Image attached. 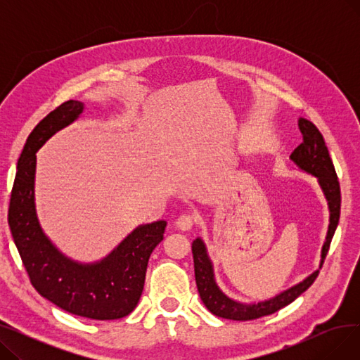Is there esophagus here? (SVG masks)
Listing matches in <instances>:
<instances>
[{"instance_id": "34e87169", "label": "esophagus", "mask_w": 360, "mask_h": 360, "mask_svg": "<svg viewBox=\"0 0 360 360\" xmlns=\"http://www.w3.org/2000/svg\"><path fill=\"white\" fill-rule=\"evenodd\" d=\"M195 223V217L194 214H190V213H185V214H181L176 220V228L179 231H190L193 226Z\"/></svg>"}]
</instances>
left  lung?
Masks as SVG:
<instances>
[{
	"instance_id": "obj_1",
	"label": "left lung",
	"mask_w": 360,
	"mask_h": 360,
	"mask_svg": "<svg viewBox=\"0 0 360 360\" xmlns=\"http://www.w3.org/2000/svg\"><path fill=\"white\" fill-rule=\"evenodd\" d=\"M297 125L302 132V143L293 150L290 159L299 169L305 170V172L314 175L318 179V184L327 198L330 209L328 232L323 247V252H321V269L330 250V243L338 224L340 207H342V194H340V184L323 134H321L319 129L311 121L305 118H299ZM193 257L197 289L202 304L216 316L233 321L257 319L261 316L271 315L278 309L285 308L312 285L319 273V270L314 271L304 281L297 283L293 288L281 292L280 295L269 300L258 302V304H240V302H236L226 296L219 289L214 280L212 261L209 255H207L204 242L200 238H197L193 242Z\"/></svg>"
}]
</instances>
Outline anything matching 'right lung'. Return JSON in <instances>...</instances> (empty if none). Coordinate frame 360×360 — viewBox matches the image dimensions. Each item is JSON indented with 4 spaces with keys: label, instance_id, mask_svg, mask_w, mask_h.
Masks as SVG:
<instances>
[{
    "label": "right lung",
    "instance_id": "1",
    "mask_svg": "<svg viewBox=\"0 0 360 360\" xmlns=\"http://www.w3.org/2000/svg\"><path fill=\"white\" fill-rule=\"evenodd\" d=\"M84 106L68 101L34 127L17 163L8 207V224L32 286L61 309L90 318L118 319L137 307L144 288L148 258L163 239L166 221L141 224L106 258L75 262L53 247L34 209L36 151L56 131L79 118Z\"/></svg>",
    "mask_w": 360,
    "mask_h": 360
}]
</instances>
